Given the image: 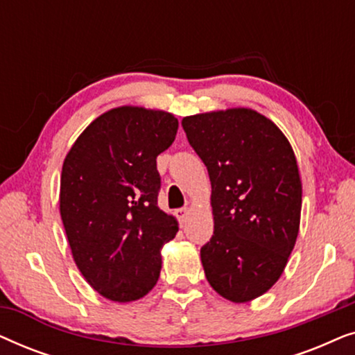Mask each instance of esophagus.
Returning a JSON list of instances; mask_svg holds the SVG:
<instances>
[{
    "mask_svg": "<svg viewBox=\"0 0 355 355\" xmlns=\"http://www.w3.org/2000/svg\"><path fill=\"white\" fill-rule=\"evenodd\" d=\"M176 216H178L179 223L184 225V223H186V220H187V216H189V208H179V210H176Z\"/></svg>",
    "mask_w": 355,
    "mask_h": 355,
    "instance_id": "1",
    "label": "esophagus"
}]
</instances>
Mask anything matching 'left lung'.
<instances>
[{
  "label": "left lung",
  "mask_w": 355,
  "mask_h": 355,
  "mask_svg": "<svg viewBox=\"0 0 355 355\" xmlns=\"http://www.w3.org/2000/svg\"><path fill=\"white\" fill-rule=\"evenodd\" d=\"M182 128L211 182L205 276L225 299L249 302L279 279L297 239L302 184L294 150L273 121L249 108L187 116Z\"/></svg>",
  "instance_id": "obj_1"
}]
</instances>
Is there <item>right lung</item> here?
<instances>
[{
    "label": "right lung",
    "instance_id": "1",
    "mask_svg": "<svg viewBox=\"0 0 355 355\" xmlns=\"http://www.w3.org/2000/svg\"><path fill=\"white\" fill-rule=\"evenodd\" d=\"M171 113L119 106L98 116L66 155L60 211L77 268L113 302L153 289L178 221L159 210L157 157L176 139Z\"/></svg>",
    "mask_w": 355,
    "mask_h": 355
}]
</instances>
